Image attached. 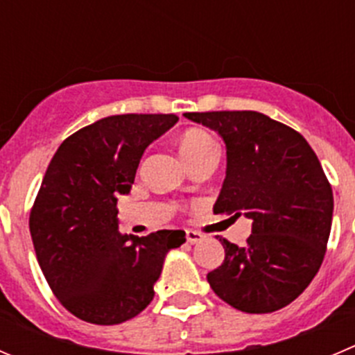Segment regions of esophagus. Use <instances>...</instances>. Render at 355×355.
<instances>
[{
	"label": "esophagus",
	"mask_w": 355,
	"mask_h": 355,
	"mask_svg": "<svg viewBox=\"0 0 355 355\" xmlns=\"http://www.w3.org/2000/svg\"><path fill=\"white\" fill-rule=\"evenodd\" d=\"M187 239L190 244H198V242H202V239H204V235L198 234V232L195 230H188L187 232Z\"/></svg>",
	"instance_id": "1"
}]
</instances>
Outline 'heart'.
I'll use <instances>...</instances> for the list:
<instances>
[{
    "mask_svg": "<svg viewBox=\"0 0 355 355\" xmlns=\"http://www.w3.org/2000/svg\"><path fill=\"white\" fill-rule=\"evenodd\" d=\"M180 153L188 165L202 157L218 153L214 139L202 129H190L183 134L180 141Z\"/></svg>",
    "mask_w": 355,
    "mask_h": 355,
    "instance_id": "1",
    "label": "heart"
}]
</instances>
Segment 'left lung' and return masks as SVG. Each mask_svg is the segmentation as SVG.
<instances>
[{
  "instance_id": "obj_1",
  "label": "left lung",
  "mask_w": 355,
  "mask_h": 355,
  "mask_svg": "<svg viewBox=\"0 0 355 355\" xmlns=\"http://www.w3.org/2000/svg\"><path fill=\"white\" fill-rule=\"evenodd\" d=\"M218 132L226 175L214 212L252 221L244 248L219 239L225 261L207 273L212 291L248 313L298 298L319 272L331 232L333 191L305 137L258 111L184 113Z\"/></svg>"
}]
</instances>
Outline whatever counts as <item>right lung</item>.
Returning <instances> with one entry per match:
<instances>
[{
	"label": "right lung",
	"mask_w": 355,
	"mask_h": 355,
	"mask_svg": "<svg viewBox=\"0 0 355 355\" xmlns=\"http://www.w3.org/2000/svg\"><path fill=\"white\" fill-rule=\"evenodd\" d=\"M175 114H113L67 137L53 155L29 216L42 272L60 303L101 326L143 312L183 230L148 237L118 232L116 202L132 188L144 150Z\"/></svg>",
	"instance_id": "1"
}]
</instances>
